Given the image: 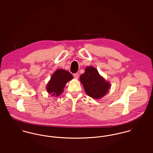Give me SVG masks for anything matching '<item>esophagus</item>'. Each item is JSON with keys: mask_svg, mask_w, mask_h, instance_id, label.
I'll list each match as a JSON object with an SVG mask.
<instances>
[{"mask_svg": "<svg viewBox=\"0 0 153 153\" xmlns=\"http://www.w3.org/2000/svg\"><path fill=\"white\" fill-rule=\"evenodd\" d=\"M74 77L75 79H78V78H79V74H78V73L74 74Z\"/></svg>", "mask_w": 153, "mask_h": 153, "instance_id": "34e87169", "label": "esophagus"}]
</instances>
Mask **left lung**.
<instances>
[{
  "instance_id": "1",
  "label": "left lung",
  "mask_w": 153,
  "mask_h": 153,
  "mask_svg": "<svg viewBox=\"0 0 153 153\" xmlns=\"http://www.w3.org/2000/svg\"><path fill=\"white\" fill-rule=\"evenodd\" d=\"M85 91L88 96L94 99H101L108 92L111 84L101 76L98 70L92 66L85 68V72L80 76Z\"/></svg>"
}]
</instances>
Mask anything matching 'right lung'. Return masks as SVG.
Returning a JSON list of instances; mask_svg holds the SVG:
<instances>
[{
	"label": "right lung",
	"mask_w": 153,
	"mask_h": 153,
	"mask_svg": "<svg viewBox=\"0 0 153 153\" xmlns=\"http://www.w3.org/2000/svg\"><path fill=\"white\" fill-rule=\"evenodd\" d=\"M73 79L72 75L62 69H57L51 77L46 85V91L52 97H58L63 92L66 84Z\"/></svg>",
	"instance_id": "1"
}]
</instances>
